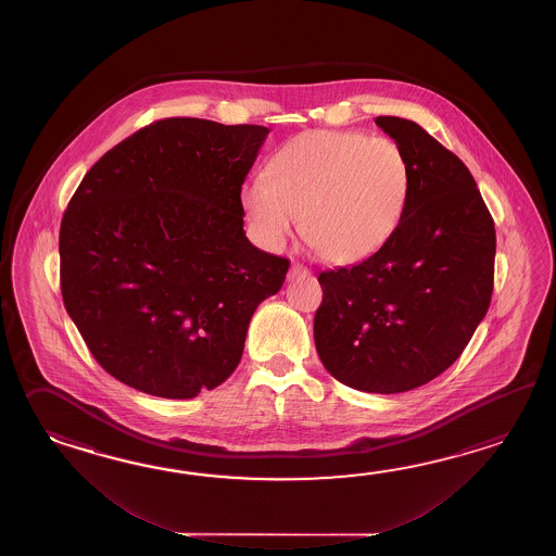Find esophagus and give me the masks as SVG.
Returning <instances> with one entry per match:
<instances>
[{
  "instance_id": "34e87169",
  "label": "esophagus",
  "mask_w": 556,
  "mask_h": 556,
  "mask_svg": "<svg viewBox=\"0 0 556 556\" xmlns=\"http://www.w3.org/2000/svg\"><path fill=\"white\" fill-rule=\"evenodd\" d=\"M307 274H309V270H307L306 266L292 264V268H290V273H288V280H298V278H304Z\"/></svg>"
}]
</instances>
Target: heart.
<instances>
[{
    "mask_svg": "<svg viewBox=\"0 0 556 556\" xmlns=\"http://www.w3.org/2000/svg\"><path fill=\"white\" fill-rule=\"evenodd\" d=\"M409 163L388 137L306 130L274 154L268 177L244 182L252 238L278 252L300 225L326 261L352 264L378 252L402 223Z\"/></svg>",
    "mask_w": 556,
    "mask_h": 556,
    "instance_id": "1",
    "label": "heart"
}]
</instances>
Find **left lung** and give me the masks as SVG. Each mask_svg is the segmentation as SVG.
Segmentation results:
<instances>
[{
	"instance_id": "8db88e82",
	"label": "left lung",
	"mask_w": 556,
	"mask_h": 556,
	"mask_svg": "<svg viewBox=\"0 0 556 556\" xmlns=\"http://www.w3.org/2000/svg\"><path fill=\"white\" fill-rule=\"evenodd\" d=\"M376 125L407 156L405 213L376 254L319 274L314 342L343 386L402 393L443 374L484 318L495 223L457 154L414 121L378 117Z\"/></svg>"
}]
</instances>
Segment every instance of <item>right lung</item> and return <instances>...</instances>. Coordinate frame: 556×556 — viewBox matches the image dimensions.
<instances>
[{
	"label": "right lung",
	"mask_w": 556,
	"mask_h": 556,
	"mask_svg": "<svg viewBox=\"0 0 556 556\" xmlns=\"http://www.w3.org/2000/svg\"><path fill=\"white\" fill-rule=\"evenodd\" d=\"M268 132L154 121L103 154L75 190L61 220V294L113 378L190 400L237 369L254 309L290 268L242 228L240 190Z\"/></svg>",
	"instance_id": "right-lung-1"
}]
</instances>
